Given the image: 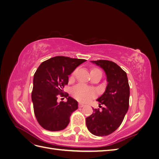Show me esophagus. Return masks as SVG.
<instances>
[{
  "label": "esophagus",
  "mask_w": 159,
  "mask_h": 159,
  "mask_svg": "<svg viewBox=\"0 0 159 159\" xmlns=\"http://www.w3.org/2000/svg\"><path fill=\"white\" fill-rule=\"evenodd\" d=\"M78 106H79V107H84V106H85V105H84V103H79V104H78Z\"/></svg>",
  "instance_id": "34e87169"
}]
</instances>
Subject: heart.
Returning <instances> with one entry per match:
<instances>
[{
  "label": "heart",
  "instance_id": "obj_1",
  "mask_svg": "<svg viewBox=\"0 0 159 159\" xmlns=\"http://www.w3.org/2000/svg\"><path fill=\"white\" fill-rule=\"evenodd\" d=\"M98 69H93L92 70H95ZM91 70V71H92ZM75 74L74 71L73 74ZM71 93L74 97L78 99L80 102H87L95 98L96 95V92L94 89L88 87L83 84H79L76 85L71 90Z\"/></svg>",
  "mask_w": 159,
  "mask_h": 159
}]
</instances>
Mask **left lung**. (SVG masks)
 Returning a JSON list of instances; mask_svg holds the SVG:
<instances>
[{
    "instance_id": "left-lung-1",
    "label": "left lung",
    "mask_w": 159,
    "mask_h": 159,
    "mask_svg": "<svg viewBox=\"0 0 159 159\" xmlns=\"http://www.w3.org/2000/svg\"><path fill=\"white\" fill-rule=\"evenodd\" d=\"M101 67L107 76V85L97 101L103 107L93 109V114L86 117L89 131L99 137L113 133L122 123L129 104V85L126 72L115 62L99 60L91 61Z\"/></svg>"
}]
</instances>
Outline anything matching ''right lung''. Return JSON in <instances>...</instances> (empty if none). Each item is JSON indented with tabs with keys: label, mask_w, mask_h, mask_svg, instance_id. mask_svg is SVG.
I'll use <instances>...</instances> for the list:
<instances>
[{
	"label": "right lung",
	"mask_w": 159,
	"mask_h": 159,
	"mask_svg": "<svg viewBox=\"0 0 159 159\" xmlns=\"http://www.w3.org/2000/svg\"><path fill=\"white\" fill-rule=\"evenodd\" d=\"M85 61L56 56L43 61L38 68L34 75L32 101L35 117L44 129L58 131L68 126L78 103L64 93L63 88L68 84V75ZM59 95L67 97V102H57Z\"/></svg>",
	"instance_id": "obj_1"
}]
</instances>
